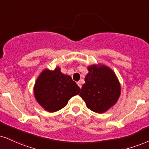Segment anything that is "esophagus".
Returning <instances> with one entry per match:
<instances>
[{
  "label": "esophagus",
  "instance_id": "34e87169",
  "mask_svg": "<svg viewBox=\"0 0 149 149\" xmlns=\"http://www.w3.org/2000/svg\"><path fill=\"white\" fill-rule=\"evenodd\" d=\"M77 85H78V87H80V88H81L82 87V85H81V82H80V81H78V82H77Z\"/></svg>",
  "mask_w": 149,
  "mask_h": 149
}]
</instances>
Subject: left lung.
<instances>
[{"mask_svg":"<svg viewBox=\"0 0 149 149\" xmlns=\"http://www.w3.org/2000/svg\"><path fill=\"white\" fill-rule=\"evenodd\" d=\"M85 78L80 96L89 110L103 113L116 103L121 87L113 71L106 66L92 65Z\"/></svg>","mask_w":149,"mask_h":149,"instance_id":"8db88e82","label":"left lung"}]
</instances>
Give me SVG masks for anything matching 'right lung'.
<instances>
[{"label":"right lung","instance_id":"right-lung-1","mask_svg":"<svg viewBox=\"0 0 149 149\" xmlns=\"http://www.w3.org/2000/svg\"><path fill=\"white\" fill-rule=\"evenodd\" d=\"M80 87L70 76L54 71H43L36 81L34 93L36 99L48 112H54L67 105L72 96L79 94Z\"/></svg>","mask_w":149,"mask_h":149}]
</instances>
